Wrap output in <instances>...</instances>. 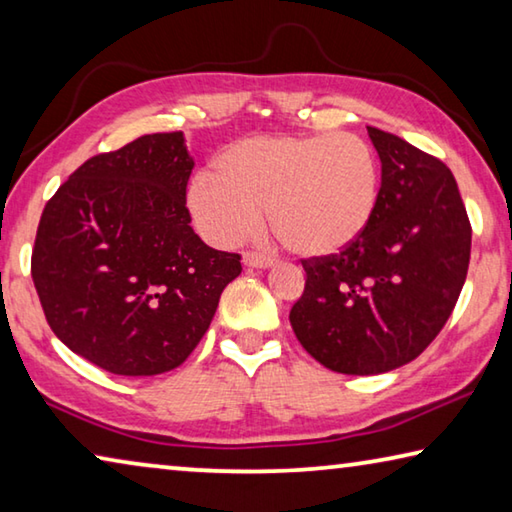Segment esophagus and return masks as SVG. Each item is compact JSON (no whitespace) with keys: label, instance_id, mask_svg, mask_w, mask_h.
Segmentation results:
<instances>
[{"label":"esophagus","instance_id":"obj_1","mask_svg":"<svg viewBox=\"0 0 512 512\" xmlns=\"http://www.w3.org/2000/svg\"><path fill=\"white\" fill-rule=\"evenodd\" d=\"M243 264L248 266V269H271L273 266V259L266 257V255H257V253H243Z\"/></svg>","mask_w":512,"mask_h":512}]
</instances>
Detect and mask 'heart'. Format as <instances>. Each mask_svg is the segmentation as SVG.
Segmentation results:
<instances>
[{"label": "heart", "mask_w": 512, "mask_h": 512, "mask_svg": "<svg viewBox=\"0 0 512 512\" xmlns=\"http://www.w3.org/2000/svg\"><path fill=\"white\" fill-rule=\"evenodd\" d=\"M378 161L351 132L275 134L234 141L214 173L193 177L186 205L214 246H234L262 221L298 257L351 246L378 202Z\"/></svg>", "instance_id": "b5f03b06"}]
</instances>
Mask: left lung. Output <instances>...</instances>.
<instances>
[{"instance_id": "8db88e82", "label": "left lung", "mask_w": 512, "mask_h": 512, "mask_svg": "<svg viewBox=\"0 0 512 512\" xmlns=\"http://www.w3.org/2000/svg\"><path fill=\"white\" fill-rule=\"evenodd\" d=\"M380 157L369 225L342 253L303 259L289 321L323 367L376 376L424 353L465 285L472 225L456 177L401 136L367 127Z\"/></svg>"}]
</instances>
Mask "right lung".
Wrapping results in <instances>:
<instances>
[{
    "mask_svg": "<svg viewBox=\"0 0 512 512\" xmlns=\"http://www.w3.org/2000/svg\"><path fill=\"white\" fill-rule=\"evenodd\" d=\"M184 134H145L91 157L40 216L31 278L54 335L118 373L157 376L189 358L239 255L193 232Z\"/></svg>",
    "mask_w": 512,
    "mask_h": 512,
    "instance_id": "right-lung-1",
    "label": "right lung"
}]
</instances>
